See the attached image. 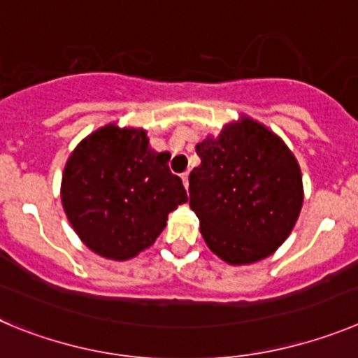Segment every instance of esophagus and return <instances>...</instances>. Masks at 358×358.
I'll return each mask as SVG.
<instances>
[{"instance_id": "esophagus-1", "label": "esophagus", "mask_w": 358, "mask_h": 358, "mask_svg": "<svg viewBox=\"0 0 358 358\" xmlns=\"http://www.w3.org/2000/svg\"><path fill=\"white\" fill-rule=\"evenodd\" d=\"M180 178H182V182H183V187H185V189H189V171H185V173H183V175L180 176Z\"/></svg>"}]
</instances>
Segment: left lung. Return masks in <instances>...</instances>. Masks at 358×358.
Returning a JSON list of instances; mask_svg holds the SVG:
<instances>
[{
  "mask_svg": "<svg viewBox=\"0 0 358 358\" xmlns=\"http://www.w3.org/2000/svg\"><path fill=\"white\" fill-rule=\"evenodd\" d=\"M196 153L201 164L189 175V205L207 246L230 266L273 255L303 205L301 171L287 144L241 115L196 144Z\"/></svg>",
  "mask_w": 358,
  "mask_h": 358,
  "instance_id": "1",
  "label": "left lung"
}]
</instances>
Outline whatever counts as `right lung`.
I'll return each instance as SVG.
<instances>
[{"label": "right lung", "mask_w": 358, "mask_h": 358, "mask_svg": "<svg viewBox=\"0 0 358 358\" xmlns=\"http://www.w3.org/2000/svg\"><path fill=\"white\" fill-rule=\"evenodd\" d=\"M169 153L151 150L146 130L108 123L73 150L60 198L71 227L99 257L128 260L150 248L169 212L187 201Z\"/></svg>", "instance_id": "right-lung-1"}]
</instances>
